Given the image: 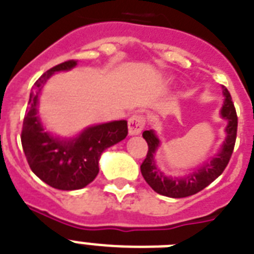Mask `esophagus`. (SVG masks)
I'll list each match as a JSON object with an SVG mask.
<instances>
[{
  "label": "esophagus",
  "mask_w": 254,
  "mask_h": 254,
  "mask_svg": "<svg viewBox=\"0 0 254 254\" xmlns=\"http://www.w3.org/2000/svg\"><path fill=\"white\" fill-rule=\"evenodd\" d=\"M144 117L140 116V115H133V116L129 119L127 121V125H129V134L130 135H138V134L142 133V130L144 129Z\"/></svg>",
  "instance_id": "34e87169"
}]
</instances>
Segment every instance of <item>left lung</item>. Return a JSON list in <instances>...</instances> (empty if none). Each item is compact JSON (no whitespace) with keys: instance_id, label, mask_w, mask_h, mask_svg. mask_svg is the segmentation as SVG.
Masks as SVG:
<instances>
[{"instance_id":"8db88e82","label":"left lung","mask_w":254,"mask_h":254,"mask_svg":"<svg viewBox=\"0 0 254 254\" xmlns=\"http://www.w3.org/2000/svg\"><path fill=\"white\" fill-rule=\"evenodd\" d=\"M223 103L219 110V116L226 121L225 133L226 137L219 147L218 152L204 161L197 168H193L185 176H167L161 172L156 164V152L161 147V139L153 129L143 131V138L148 144V152L144 161L140 165V172L144 181L150 185L151 189L160 195L168 197H186L193 193H197L206 186H209L213 181L218 178L229 164L232 150L235 146L236 129H238V117L231 95L225 86H222Z\"/></svg>"}]
</instances>
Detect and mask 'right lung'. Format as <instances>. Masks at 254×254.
Listing matches in <instances>:
<instances>
[{
	"label": "right lung",
	"mask_w": 254,
	"mask_h": 254,
	"mask_svg": "<svg viewBox=\"0 0 254 254\" xmlns=\"http://www.w3.org/2000/svg\"><path fill=\"white\" fill-rule=\"evenodd\" d=\"M76 65V61L61 63L36 81L22 130L23 151L32 172L46 185L63 191L84 189L93 182L99 173L102 153L127 135V120L90 125L72 137H59L46 129L38 116L42 89L57 72L71 71Z\"/></svg>",
	"instance_id": "right-lung-1"
}]
</instances>
